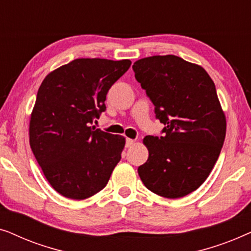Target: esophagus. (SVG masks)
Segmentation results:
<instances>
[{"label":"esophagus","mask_w":251,"mask_h":251,"mask_svg":"<svg viewBox=\"0 0 251 251\" xmlns=\"http://www.w3.org/2000/svg\"><path fill=\"white\" fill-rule=\"evenodd\" d=\"M133 143H135V140H133V139L126 138V147H131V146L133 145Z\"/></svg>","instance_id":"obj_1"}]
</instances>
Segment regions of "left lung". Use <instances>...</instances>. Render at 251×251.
I'll return each mask as SVG.
<instances>
[{"label":"left lung","instance_id":"1","mask_svg":"<svg viewBox=\"0 0 251 251\" xmlns=\"http://www.w3.org/2000/svg\"><path fill=\"white\" fill-rule=\"evenodd\" d=\"M132 68L164 125L163 136L143 140L149 159L139 177L160 197L183 198L204 183L224 144L226 118L215 83L200 65L174 54L143 58Z\"/></svg>","mask_w":251,"mask_h":251}]
</instances>
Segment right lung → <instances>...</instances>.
Segmentation results:
<instances>
[{
  "mask_svg": "<svg viewBox=\"0 0 251 251\" xmlns=\"http://www.w3.org/2000/svg\"><path fill=\"white\" fill-rule=\"evenodd\" d=\"M129 59L78 58L44 77L29 120V144L44 176L65 198L98 193L121 160L123 136L91 126Z\"/></svg>",
  "mask_w": 251,
  "mask_h": 251,
  "instance_id": "add662e5",
  "label": "right lung"
}]
</instances>
